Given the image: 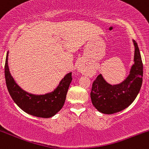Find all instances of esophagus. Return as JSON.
<instances>
[{"mask_svg":"<svg viewBox=\"0 0 149 149\" xmlns=\"http://www.w3.org/2000/svg\"><path fill=\"white\" fill-rule=\"evenodd\" d=\"M78 69H79V71H81V72H83V68L82 67V66H79Z\"/></svg>","mask_w":149,"mask_h":149,"instance_id":"1","label":"esophagus"}]
</instances>
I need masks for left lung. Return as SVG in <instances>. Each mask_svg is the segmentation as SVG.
Listing matches in <instances>:
<instances>
[{
    "label": "left lung",
    "instance_id": "left-lung-1",
    "mask_svg": "<svg viewBox=\"0 0 149 149\" xmlns=\"http://www.w3.org/2000/svg\"><path fill=\"white\" fill-rule=\"evenodd\" d=\"M134 64L127 78L118 85H111L101 74L92 83V103L99 111L112 114L121 111L134 102L141 89L143 78V63L137 43L134 40Z\"/></svg>",
    "mask_w": 149,
    "mask_h": 149
}]
</instances>
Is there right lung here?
Returning a JSON list of instances; mask_svg holds the SVG:
<instances>
[{
  "label": "right lung",
  "instance_id": "obj_1",
  "mask_svg": "<svg viewBox=\"0 0 149 149\" xmlns=\"http://www.w3.org/2000/svg\"><path fill=\"white\" fill-rule=\"evenodd\" d=\"M8 52L5 64V77L8 92L20 109L30 115L40 118H50L61 110L66 100L68 89L72 80L69 73L61 80L52 92L43 95H35L24 91L15 83L10 75L8 64Z\"/></svg>",
  "mask_w": 149,
  "mask_h": 149
}]
</instances>
